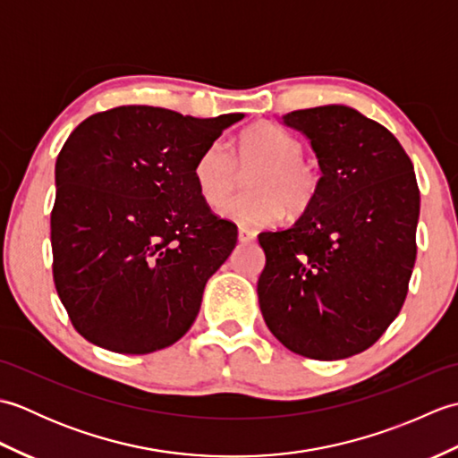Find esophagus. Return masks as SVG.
<instances>
[{"label": "esophagus", "instance_id": "obj_1", "mask_svg": "<svg viewBox=\"0 0 458 458\" xmlns=\"http://www.w3.org/2000/svg\"><path fill=\"white\" fill-rule=\"evenodd\" d=\"M238 240L242 244H250V242L256 240V232L250 230V228H240L238 230Z\"/></svg>", "mask_w": 458, "mask_h": 458}]
</instances>
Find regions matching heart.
<instances>
[{"instance_id": "heart-1", "label": "heart", "mask_w": 458, "mask_h": 458, "mask_svg": "<svg viewBox=\"0 0 458 458\" xmlns=\"http://www.w3.org/2000/svg\"><path fill=\"white\" fill-rule=\"evenodd\" d=\"M303 157V145L274 123H256L240 135L234 157L222 141L204 148L192 177L210 207L227 198L235 182V165L260 169L250 178L254 193L239 195L222 205L220 214L240 226H269L289 212H303L315 200L318 173Z\"/></svg>"}]
</instances>
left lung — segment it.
Here are the masks:
<instances>
[{
  "label": "left lung",
  "instance_id": "1",
  "mask_svg": "<svg viewBox=\"0 0 458 458\" xmlns=\"http://www.w3.org/2000/svg\"><path fill=\"white\" fill-rule=\"evenodd\" d=\"M281 123L305 135L323 174L293 226L258 236L259 309L291 352L343 360L372 346L405 301L420 220L413 165L394 133L350 106Z\"/></svg>",
  "mask_w": 458,
  "mask_h": 458
}]
</instances>
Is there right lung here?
<instances>
[{
    "mask_svg": "<svg viewBox=\"0 0 458 458\" xmlns=\"http://www.w3.org/2000/svg\"><path fill=\"white\" fill-rule=\"evenodd\" d=\"M242 118L122 106L68 135L55 165L53 276L89 343L149 354L191 328L238 238L234 224L210 212L192 169Z\"/></svg>",
    "mask_w": 458,
    "mask_h": 458,
    "instance_id": "obj_1",
    "label": "right lung"
}]
</instances>
